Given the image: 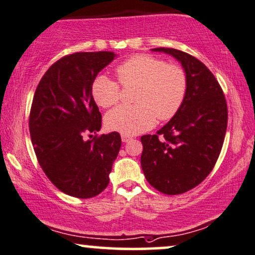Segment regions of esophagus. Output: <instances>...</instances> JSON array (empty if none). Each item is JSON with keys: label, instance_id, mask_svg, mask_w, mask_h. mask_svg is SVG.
Listing matches in <instances>:
<instances>
[{"label": "esophagus", "instance_id": "34e87169", "mask_svg": "<svg viewBox=\"0 0 255 255\" xmlns=\"http://www.w3.org/2000/svg\"><path fill=\"white\" fill-rule=\"evenodd\" d=\"M131 139H132V137L128 136V134H122V140H123V142H124V143L130 142Z\"/></svg>", "mask_w": 255, "mask_h": 255}]
</instances>
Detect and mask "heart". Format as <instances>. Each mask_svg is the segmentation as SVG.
<instances>
[{"mask_svg":"<svg viewBox=\"0 0 255 255\" xmlns=\"http://www.w3.org/2000/svg\"><path fill=\"white\" fill-rule=\"evenodd\" d=\"M116 75L124 87L136 86L133 105L118 106L105 117L106 128L123 134L149 130L156 118H172L187 94L188 78L183 68L152 55L132 56L116 68ZM91 94L97 105L108 109L119 102L121 90L117 81L100 74L91 84Z\"/></svg>","mask_w":255,"mask_h":255,"instance_id":"b5f03b06","label":"heart"}]
</instances>
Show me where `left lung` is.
<instances>
[{
  "mask_svg": "<svg viewBox=\"0 0 255 255\" xmlns=\"http://www.w3.org/2000/svg\"><path fill=\"white\" fill-rule=\"evenodd\" d=\"M177 59L188 78L184 102L156 134L140 137L146 181L166 195H180L210 174L224 145L228 109L224 91L203 62L175 48H153Z\"/></svg>",
  "mask_w": 255,
  "mask_h": 255,
  "instance_id": "1",
  "label": "left lung"
}]
</instances>
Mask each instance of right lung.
Instances as JSON below:
<instances>
[{
	"label": "right lung",
	"mask_w": 255,
	"mask_h": 255,
	"mask_svg": "<svg viewBox=\"0 0 255 255\" xmlns=\"http://www.w3.org/2000/svg\"><path fill=\"white\" fill-rule=\"evenodd\" d=\"M115 56L113 52L62 56L41 78L31 103L29 132L37 162L59 190L78 199H91L108 187L122 145L116 131L89 134L102 128L91 84Z\"/></svg>",
	"instance_id": "1"
}]
</instances>
